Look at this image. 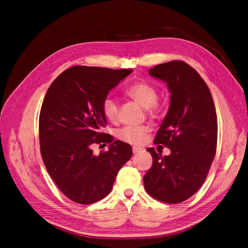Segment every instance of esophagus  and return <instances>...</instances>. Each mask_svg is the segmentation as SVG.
Listing matches in <instances>:
<instances>
[{"label":"esophagus","mask_w":248,"mask_h":248,"mask_svg":"<svg viewBox=\"0 0 248 248\" xmlns=\"http://www.w3.org/2000/svg\"><path fill=\"white\" fill-rule=\"evenodd\" d=\"M142 151V149L141 148H139V147H133L132 148V152H133V154H139L140 152H141Z\"/></svg>","instance_id":"esophagus-1"}]
</instances>
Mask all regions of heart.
<instances>
[{"label": "heart", "instance_id": "1", "mask_svg": "<svg viewBox=\"0 0 248 248\" xmlns=\"http://www.w3.org/2000/svg\"><path fill=\"white\" fill-rule=\"evenodd\" d=\"M126 95L131 99L140 103L141 107L149 108L151 114H155L158 109V90L153 85L145 80H139L133 82L125 91ZM101 108L103 116L109 122H116L119 118V106L118 103L107 97L102 101ZM149 129L146 126H126L119 131V138L123 141L128 142L131 145H141L144 144L148 137Z\"/></svg>", "mask_w": 248, "mask_h": 248}]
</instances>
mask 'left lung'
Returning a JSON list of instances; mask_svg holds the SVG:
<instances>
[{"instance_id":"obj_1","label":"left lung","mask_w":248,"mask_h":248,"mask_svg":"<svg viewBox=\"0 0 248 248\" xmlns=\"http://www.w3.org/2000/svg\"><path fill=\"white\" fill-rule=\"evenodd\" d=\"M150 76L162 79L170 92V106L154 144L170 149L162 156L147 151L153 164L144 176L146 191L168 204L189 199L204 183L216 154L217 117L211 92L200 74L183 61L154 66Z\"/></svg>"}]
</instances>
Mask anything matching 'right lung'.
I'll return each instance as SVG.
<instances>
[{
  "label": "right lung",
  "instance_id": "1",
  "mask_svg": "<svg viewBox=\"0 0 248 248\" xmlns=\"http://www.w3.org/2000/svg\"><path fill=\"white\" fill-rule=\"evenodd\" d=\"M131 69L73 66L51 82L39 116L40 152L49 176L65 196L81 205L106 198L132 156L131 146L101 132L108 122L101 104ZM110 144L93 154L94 143Z\"/></svg>",
  "mask_w": 248,
  "mask_h": 248
}]
</instances>
